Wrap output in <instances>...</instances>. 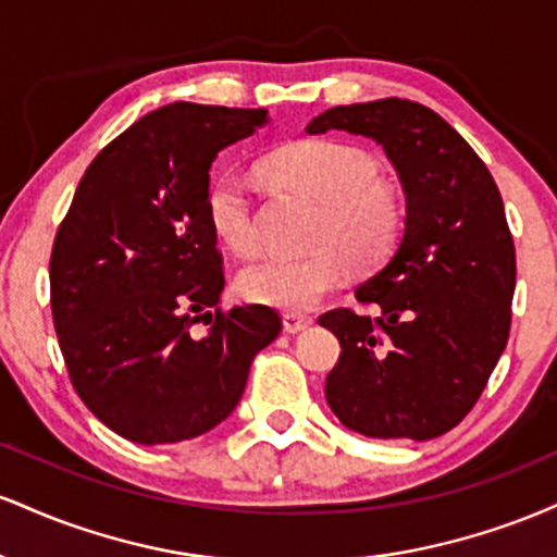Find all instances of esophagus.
<instances>
[{"label": "esophagus", "mask_w": 557, "mask_h": 557, "mask_svg": "<svg viewBox=\"0 0 557 557\" xmlns=\"http://www.w3.org/2000/svg\"><path fill=\"white\" fill-rule=\"evenodd\" d=\"M309 324H311V317L296 314V311H290V314L283 317V327H285L287 332H300V330L309 327Z\"/></svg>", "instance_id": "obj_1"}]
</instances>
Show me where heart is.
I'll return each mask as SVG.
<instances>
[{
  "label": "heart",
  "mask_w": 557,
  "mask_h": 557,
  "mask_svg": "<svg viewBox=\"0 0 557 557\" xmlns=\"http://www.w3.org/2000/svg\"><path fill=\"white\" fill-rule=\"evenodd\" d=\"M264 172L319 201L309 253H272L240 274L238 287L251 304L306 311L348 277V258L359 267L380 264L398 246L406 203L393 183L380 177L372 151L341 138H298L264 159ZM207 222L235 257L259 251L261 235L251 185L238 172L212 177L203 196ZM346 252L343 255L342 251Z\"/></svg>",
  "instance_id": "1"
}]
</instances>
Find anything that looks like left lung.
Returning a JSON list of instances; mask_svg holds the SVG:
<instances>
[{
    "label": "left lung",
    "instance_id": "left-lung-1",
    "mask_svg": "<svg viewBox=\"0 0 557 557\" xmlns=\"http://www.w3.org/2000/svg\"><path fill=\"white\" fill-rule=\"evenodd\" d=\"M306 131L382 144L408 212L395 257L356 290L380 314L319 317L341 341L324 398L367 437H440L476 406L510 335L516 246L500 190L476 151L417 101L332 107Z\"/></svg>",
    "mask_w": 557,
    "mask_h": 557
}]
</instances>
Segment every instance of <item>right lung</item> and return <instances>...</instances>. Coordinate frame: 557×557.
Returning <instances> with one entry per match:
<instances>
[{
    "label": "right lung",
    "mask_w": 557,
    "mask_h": 557,
    "mask_svg": "<svg viewBox=\"0 0 557 557\" xmlns=\"http://www.w3.org/2000/svg\"><path fill=\"white\" fill-rule=\"evenodd\" d=\"M264 123L267 110L190 101L149 112L96 154L57 227L49 290L70 382L131 443L214 430L283 330L270 306L222 309L225 264L203 212L216 151Z\"/></svg>",
    "instance_id": "obj_1"
}]
</instances>
